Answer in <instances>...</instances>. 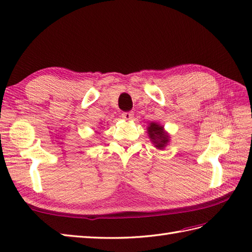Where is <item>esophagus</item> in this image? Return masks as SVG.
I'll use <instances>...</instances> for the list:
<instances>
[{
  "label": "esophagus",
  "instance_id": "34e87169",
  "mask_svg": "<svg viewBox=\"0 0 252 252\" xmlns=\"http://www.w3.org/2000/svg\"><path fill=\"white\" fill-rule=\"evenodd\" d=\"M133 117H134V114H133L132 111H126V112H123V114H122V118L125 120H132Z\"/></svg>",
  "mask_w": 252,
  "mask_h": 252
}]
</instances>
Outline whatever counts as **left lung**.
Listing matches in <instances>:
<instances>
[{
    "mask_svg": "<svg viewBox=\"0 0 252 252\" xmlns=\"http://www.w3.org/2000/svg\"><path fill=\"white\" fill-rule=\"evenodd\" d=\"M148 136L151 138L154 146L157 149H164L170 142V135L167 131H164L163 126L157 122H151L147 126Z\"/></svg>",
    "mask_w": 252,
    "mask_h": 252,
    "instance_id": "8db88e82",
    "label": "left lung"
}]
</instances>
